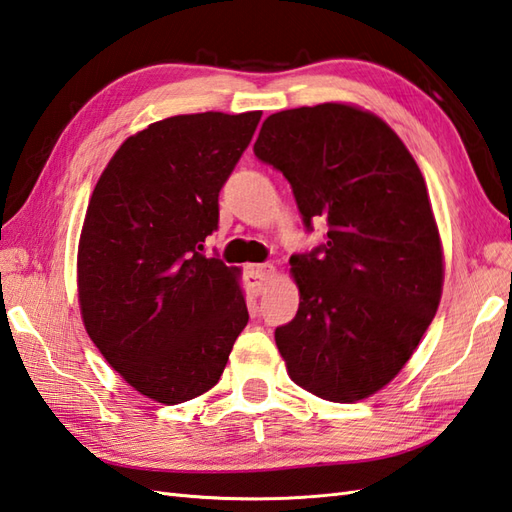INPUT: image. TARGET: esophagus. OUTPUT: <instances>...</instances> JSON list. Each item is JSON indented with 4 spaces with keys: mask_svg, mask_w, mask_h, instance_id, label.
<instances>
[{
    "mask_svg": "<svg viewBox=\"0 0 512 512\" xmlns=\"http://www.w3.org/2000/svg\"><path fill=\"white\" fill-rule=\"evenodd\" d=\"M273 273H276V269H273V265H269V263H265V265H247L245 267L247 289L252 291L254 295H260L265 291V284L269 282V278H273Z\"/></svg>",
    "mask_w": 512,
    "mask_h": 512,
    "instance_id": "esophagus-1",
    "label": "esophagus"
}]
</instances>
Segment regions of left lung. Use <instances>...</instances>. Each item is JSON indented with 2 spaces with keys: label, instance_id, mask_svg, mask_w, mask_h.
Listing matches in <instances>:
<instances>
[{
  "label": "left lung",
  "instance_id": "8db88e82",
  "mask_svg": "<svg viewBox=\"0 0 512 512\" xmlns=\"http://www.w3.org/2000/svg\"><path fill=\"white\" fill-rule=\"evenodd\" d=\"M254 154L289 180L308 232L328 226L326 243L289 260L299 308L276 328L286 371L323 400H365L408 363L441 302L426 180L400 136L350 104L276 112Z\"/></svg>",
  "mask_w": 512,
  "mask_h": 512
}]
</instances>
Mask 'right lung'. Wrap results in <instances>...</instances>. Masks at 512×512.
Wrapping results in <instances>:
<instances>
[{
	"instance_id": "1",
	"label": "right lung",
	"mask_w": 512,
	"mask_h": 512,
	"mask_svg": "<svg viewBox=\"0 0 512 512\" xmlns=\"http://www.w3.org/2000/svg\"><path fill=\"white\" fill-rule=\"evenodd\" d=\"M263 112H199L123 141L99 176L78 245V297L97 350L141 395L182 404L226 369L247 326L239 269L206 258L219 191Z\"/></svg>"
}]
</instances>
